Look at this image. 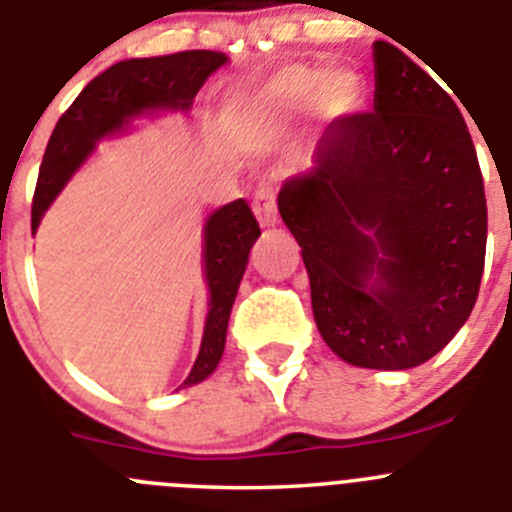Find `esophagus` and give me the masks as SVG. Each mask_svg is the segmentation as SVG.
<instances>
[{
	"label": "esophagus",
	"mask_w": 512,
	"mask_h": 512,
	"mask_svg": "<svg viewBox=\"0 0 512 512\" xmlns=\"http://www.w3.org/2000/svg\"><path fill=\"white\" fill-rule=\"evenodd\" d=\"M252 212L260 219L262 227H272L278 222V207H275V194H272V181H262L252 199Z\"/></svg>",
	"instance_id": "34e87169"
}]
</instances>
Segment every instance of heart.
I'll return each mask as SVG.
<instances>
[{
    "label": "heart",
    "mask_w": 512,
    "mask_h": 512,
    "mask_svg": "<svg viewBox=\"0 0 512 512\" xmlns=\"http://www.w3.org/2000/svg\"><path fill=\"white\" fill-rule=\"evenodd\" d=\"M318 93L326 95H341L338 88V78H328V75H318L313 70H288L280 75L270 90L265 93L262 103L270 111H283V108H293L300 100H308Z\"/></svg>",
    "instance_id": "b5f03b06"
}]
</instances>
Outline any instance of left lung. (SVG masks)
<instances>
[{
  "label": "left lung",
  "mask_w": 512,
  "mask_h": 512,
  "mask_svg": "<svg viewBox=\"0 0 512 512\" xmlns=\"http://www.w3.org/2000/svg\"><path fill=\"white\" fill-rule=\"evenodd\" d=\"M374 111L341 118L278 194L303 247L315 326L364 369L424 364L480 293L487 204L460 108L412 57L374 42Z\"/></svg>",
  "instance_id": "obj_1"
}]
</instances>
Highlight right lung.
Here are the masks:
<instances>
[{
  "label": "right lung",
  "instance_id": "right-lung-1",
  "mask_svg": "<svg viewBox=\"0 0 512 512\" xmlns=\"http://www.w3.org/2000/svg\"><path fill=\"white\" fill-rule=\"evenodd\" d=\"M227 62L212 50H186L161 57H136L116 62L85 85L62 113L42 156L32 199V232L42 214L85 164L103 136L123 131L133 118L164 111L186 113L209 75ZM260 237V224L245 199L219 207L204 224V275L209 285V313L199 356L184 386H194L217 369L224 353L229 313L245 275L247 257Z\"/></svg>",
  "mask_w": 512,
  "mask_h": 512
}]
</instances>
